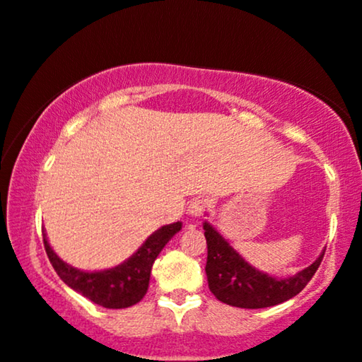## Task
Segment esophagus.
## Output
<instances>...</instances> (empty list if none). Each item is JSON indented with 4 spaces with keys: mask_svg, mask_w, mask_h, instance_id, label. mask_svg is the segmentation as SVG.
<instances>
[{
    "mask_svg": "<svg viewBox=\"0 0 362 362\" xmlns=\"http://www.w3.org/2000/svg\"><path fill=\"white\" fill-rule=\"evenodd\" d=\"M209 209V200L204 197H197L189 204V215L192 216H200L204 215V211Z\"/></svg>",
    "mask_w": 362,
    "mask_h": 362,
    "instance_id": "1",
    "label": "esophagus"
}]
</instances>
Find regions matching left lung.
<instances>
[{
	"label": "left lung",
	"instance_id": "8db88e82",
	"mask_svg": "<svg viewBox=\"0 0 362 362\" xmlns=\"http://www.w3.org/2000/svg\"><path fill=\"white\" fill-rule=\"evenodd\" d=\"M204 230L206 250H209L205 264L209 288L216 300L230 306L258 310V308H268L288 301L303 291V288L311 281L325 257L322 252L315 263L296 276L278 279L250 267L206 221Z\"/></svg>",
	"mask_w": 362,
	"mask_h": 362
}]
</instances>
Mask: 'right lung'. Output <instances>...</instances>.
<instances>
[{"label": "right lung", "instance_id": "obj_1", "mask_svg": "<svg viewBox=\"0 0 362 362\" xmlns=\"http://www.w3.org/2000/svg\"><path fill=\"white\" fill-rule=\"evenodd\" d=\"M180 228V221L162 226L146 240V243L127 262L115 268L94 273L81 272L64 263L52 252L46 235L42 240H45V250L52 268L67 286L81 293L95 305L109 308V310H122V308L136 305L146 296L153 262L168 240Z\"/></svg>", "mask_w": 362, "mask_h": 362}]
</instances>
